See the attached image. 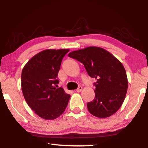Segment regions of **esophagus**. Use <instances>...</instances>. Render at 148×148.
<instances>
[{
  "label": "esophagus",
  "mask_w": 148,
  "mask_h": 148,
  "mask_svg": "<svg viewBox=\"0 0 148 148\" xmlns=\"http://www.w3.org/2000/svg\"><path fill=\"white\" fill-rule=\"evenodd\" d=\"M82 87H81V86H79V87H78V88H77L76 91H77V92H81L82 91Z\"/></svg>",
  "instance_id": "esophagus-1"
}]
</instances>
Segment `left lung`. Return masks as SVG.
I'll use <instances>...</instances> for the list:
<instances>
[{
    "mask_svg": "<svg viewBox=\"0 0 148 148\" xmlns=\"http://www.w3.org/2000/svg\"><path fill=\"white\" fill-rule=\"evenodd\" d=\"M69 57L83 63L89 76L97 79L95 99L87 104L90 113L99 118L116 113L128 88L126 71L121 62L106 49L95 46L72 51Z\"/></svg>",
    "mask_w": 148,
    "mask_h": 148,
    "instance_id": "1",
    "label": "left lung"
}]
</instances>
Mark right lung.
<instances>
[{"label": "right lung", "instance_id": "right-lung-1", "mask_svg": "<svg viewBox=\"0 0 148 148\" xmlns=\"http://www.w3.org/2000/svg\"><path fill=\"white\" fill-rule=\"evenodd\" d=\"M69 49H46L35 55L21 72V89L29 107L39 117L52 120L64 112L71 95L57 88L62 60Z\"/></svg>", "mask_w": 148, "mask_h": 148}]
</instances>
